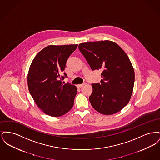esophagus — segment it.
<instances>
[{
    "label": "esophagus",
    "mask_w": 160,
    "mask_h": 160,
    "mask_svg": "<svg viewBox=\"0 0 160 160\" xmlns=\"http://www.w3.org/2000/svg\"><path fill=\"white\" fill-rule=\"evenodd\" d=\"M85 84H86L85 83H84L81 84H78V85H77V87H78V88H80L83 87Z\"/></svg>",
    "instance_id": "34e87169"
}]
</instances>
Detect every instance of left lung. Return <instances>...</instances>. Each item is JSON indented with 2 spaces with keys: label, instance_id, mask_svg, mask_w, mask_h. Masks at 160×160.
Here are the masks:
<instances>
[{
  "label": "left lung",
  "instance_id": "left-lung-1",
  "mask_svg": "<svg viewBox=\"0 0 160 160\" xmlns=\"http://www.w3.org/2000/svg\"><path fill=\"white\" fill-rule=\"evenodd\" d=\"M78 48L92 70L102 71L101 83L92 84V106L106 115L119 112L128 103L134 83V71L128 56L110 41L81 43Z\"/></svg>",
  "mask_w": 160,
  "mask_h": 160
}]
</instances>
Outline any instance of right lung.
Segmentation results:
<instances>
[{
    "instance_id": "right-lung-1",
    "label": "right lung",
    "mask_w": 160,
    "mask_h": 160,
    "mask_svg": "<svg viewBox=\"0 0 160 160\" xmlns=\"http://www.w3.org/2000/svg\"><path fill=\"white\" fill-rule=\"evenodd\" d=\"M77 44L47 46L38 53L31 63L28 76L29 91L35 103L46 114L61 116L74 105L77 93L75 85L62 84L67 75L62 73L69 56Z\"/></svg>"
}]
</instances>
